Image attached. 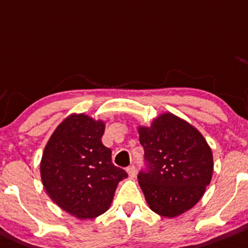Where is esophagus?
Returning a JSON list of instances; mask_svg holds the SVG:
<instances>
[{"label":"esophagus","mask_w":248,"mask_h":248,"mask_svg":"<svg viewBox=\"0 0 248 248\" xmlns=\"http://www.w3.org/2000/svg\"><path fill=\"white\" fill-rule=\"evenodd\" d=\"M126 171H127V173H129V176L131 177V178L135 177V176H136V173H137V169H136V166H135V165L129 166V168L126 169Z\"/></svg>","instance_id":"1"}]
</instances>
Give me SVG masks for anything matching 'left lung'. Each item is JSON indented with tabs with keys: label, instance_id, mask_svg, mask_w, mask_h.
<instances>
[{
	"label": "left lung",
	"instance_id": "8db88e82",
	"mask_svg": "<svg viewBox=\"0 0 248 248\" xmlns=\"http://www.w3.org/2000/svg\"><path fill=\"white\" fill-rule=\"evenodd\" d=\"M145 170L138 182L150 208L173 218L192 208L213 173V155L202 135L184 119L163 113L150 127L139 126Z\"/></svg>",
	"mask_w": 248,
	"mask_h": 248
}]
</instances>
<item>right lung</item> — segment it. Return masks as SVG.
<instances>
[{
	"instance_id": "right-lung-1",
	"label": "right lung",
	"mask_w": 248,
	"mask_h": 248,
	"mask_svg": "<svg viewBox=\"0 0 248 248\" xmlns=\"http://www.w3.org/2000/svg\"><path fill=\"white\" fill-rule=\"evenodd\" d=\"M105 125L87 115H71L57 126L44 149L41 178L62 210L79 219L107 212L117 185L127 177L111 161L102 143Z\"/></svg>"
}]
</instances>
